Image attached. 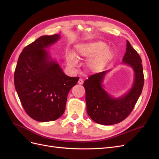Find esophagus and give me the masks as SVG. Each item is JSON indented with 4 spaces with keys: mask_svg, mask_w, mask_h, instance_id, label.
I'll list each match as a JSON object with an SVG mask.
<instances>
[{
    "mask_svg": "<svg viewBox=\"0 0 159 159\" xmlns=\"http://www.w3.org/2000/svg\"><path fill=\"white\" fill-rule=\"evenodd\" d=\"M84 84V80L81 79V78H80L79 80H78V84H80V85H82Z\"/></svg>",
    "mask_w": 159,
    "mask_h": 159,
    "instance_id": "obj_1",
    "label": "esophagus"
}]
</instances>
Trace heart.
<instances>
[{
    "label": "heart",
    "instance_id": "b5f03b06",
    "mask_svg": "<svg viewBox=\"0 0 159 159\" xmlns=\"http://www.w3.org/2000/svg\"><path fill=\"white\" fill-rule=\"evenodd\" d=\"M75 55L69 53L66 56L68 64L70 67H75L78 59L87 61V68L93 72L102 71L113 57L112 50L107 47L106 44L102 41H95L77 45L75 48Z\"/></svg>",
    "mask_w": 159,
    "mask_h": 159
}]
</instances>
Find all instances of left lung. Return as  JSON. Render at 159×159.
Wrapping results in <instances>:
<instances>
[{
  "label": "left lung",
  "instance_id": "8db88e82",
  "mask_svg": "<svg viewBox=\"0 0 159 159\" xmlns=\"http://www.w3.org/2000/svg\"><path fill=\"white\" fill-rule=\"evenodd\" d=\"M126 50L123 63L133 68L134 81L131 90L124 97L113 99L103 89L102 82L106 71L95 74L84 81L87 112L95 123L110 125L121 122L131 113L141 94L144 85L141 58L128 40Z\"/></svg>",
  "mask_w": 159,
  "mask_h": 159
}]
</instances>
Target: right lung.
<instances>
[{
    "label": "right lung",
    "mask_w": 159,
    "mask_h": 159,
    "mask_svg": "<svg viewBox=\"0 0 159 159\" xmlns=\"http://www.w3.org/2000/svg\"><path fill=\"white\" fill-rule=\"evenodd\" d=\"M59 38L57 34L42 36L26 46L14 71V85L22 107L38 121H55L63 115L69 91L80 78L66 75L58 64L49 60L44 48Z\"/></svg>",
    "instance_id": "add662e5"
}]
</instances>
